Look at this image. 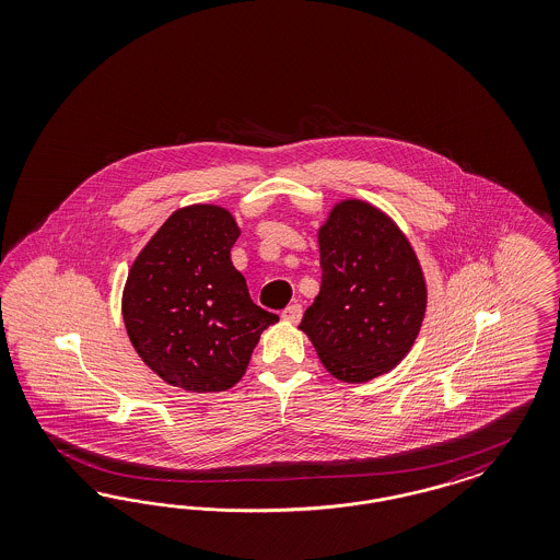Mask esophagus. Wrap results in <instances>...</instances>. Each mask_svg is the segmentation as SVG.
<instances>
[{"instance_id":"34e87169","label":"esophagus","mask_w":560,"mask_h":560,"mask_svg":"<svg viewBox=\"0 0 560 560\" xmlns=\"http://www.w3.org/2000/svg\"><path fill=\"white\" fill-rule=\"evenodd\" d=\"M301 314H303V307L299 305V303H292L289 305L284 312H282V317L287 319V322H292V324H296L299 319H301Z\"/></svg>"}]
</instances>
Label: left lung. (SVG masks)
Returning a JSON list of instances; mask_svg holds the SVG:
<instances>
[{
	"instance_id": "obj_1",
	"label": "left lung",
	"mask_w": 560,
	"mask_h": 560,
	"mask_svg": "<svg viewBox=\"0 0 560 560\" xmlns=\"http://www.w3.org/2000/svg\"><path fill=\"white\" fill-rule=\"evenodd\" d=\"M322 287L299 328L345 383H368L412 349L427 284L412 246L383 211L342 200L317 232Z\"/></svg>"
}]
</instances>
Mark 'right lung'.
Instances as JSON below:
<instances>
[{
    "label": "right lung",
    "instance_id": "right-lung-1",
    "mask_svg": "<svg viewBox=\"0 0 560 560\" xmlns=\"http://www.w3.org/2000/svg\"><path fill=\"white\" fill-rule=\"evenodd\" d=\"M241 236L230 211H175L142 248L122 291V319L144 364L165 383L215 393L243 378L261 332L278 316L253 303L230 250Z\"/></svg>",
    "mask_w": 560,
    "mask_h": 560
}]
</instances>
